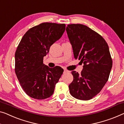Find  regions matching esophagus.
I'll use <instances>...</instances> for the list:
<instances>
[{"instance_id": "esophagus-1", "label": "esophagus", "mask_w": 124, "mask_h": 124, "mask_svg": "<svg viewBox=\"0 0 124 124\" xmlns=\"http://www.w3.org/2000/svg\"><path fill=\"white\" fill-rule=\"evenodd\" d=\"M69 71H68L66 69H64V73H67V72H69Z\"/></svg>"}]
</instances>
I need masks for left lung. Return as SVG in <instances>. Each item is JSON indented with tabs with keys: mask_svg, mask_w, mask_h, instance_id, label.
Masks as SVG:
<instances>
[{
	"mask_svg": "<svg viewBox=\"0 0 124 124\" xmlns=\"http://www.w3.org/2000/svg\"><path fill=\"white\" fill-rule=\"evenodd\" d=\"M66 32L74 57L84 63L80 74L72 71L70 92L76 99L88 100L101 91L109 77L112 66L109 48L102 36L86 25L68 24Z\"/></svg>",
	"mask_w": 124,
	"mask_h": 124,
	"instance_id": "left-lung-1",
	"label": "left lung"
}]
</instances>
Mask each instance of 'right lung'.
<instances>
[{"mask_svg":"<svg viewBox=\"0 0 124 124\" xmlns=\"http://www.w3.org/2000/svg\"><path fill=\"white\" fill-rule=\"evenodd\" d=\"M64 24L43 23L29 29L20 42L15 53V72L26 94L35 99L49 97L54 92L63 70L49 68L43 57L52 44L64 32Z\"/></svg>","mask_w":124,"mask_h":124,"instance_id":"add662e5","label":"right lung"}]
</instances>
